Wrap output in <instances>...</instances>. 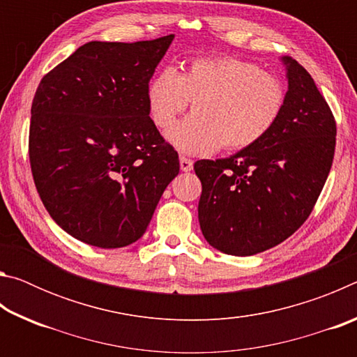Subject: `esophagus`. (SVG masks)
Listing matches in <instances>:
<instances>
[{
	"instance_id": "obj_1",
	"label": "esophagus",
	"mask_w": 357,
	"mask_h": 357,
	"mask_svg": "<svg viewBox=\"0 0 357 357\" xmlns=\"http://www.w3.org/2000/svg\"><path fill=\"white\" fill-rule=\"evenodd\" d=\"M179 165H181V170H183V172H190L193 168V162L190 159H187V157L181 155L179 157Z\"/></svg>"
}]
</instances>
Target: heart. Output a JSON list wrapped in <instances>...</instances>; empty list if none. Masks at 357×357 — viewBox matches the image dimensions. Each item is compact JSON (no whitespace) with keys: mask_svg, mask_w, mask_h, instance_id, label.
<instances>
[{"mask_svg":"<svg viewBox=\"0 0 357 357\" xmlns=\"http://www.w3.org/2000/svg\"><path fill=\"white\" fill-rule=\"evenodd\" d=\"M279 77L239 58H197L183 70L164 68L146 89L153 123L167 129L189 102L192 114L168 130L167 138L185 154L250 148L269 134L285 107Z\"/></svg>","mask_w":357,"mask_h":357,"instance_id":"heart-1","label":"heart"}]
</instances>
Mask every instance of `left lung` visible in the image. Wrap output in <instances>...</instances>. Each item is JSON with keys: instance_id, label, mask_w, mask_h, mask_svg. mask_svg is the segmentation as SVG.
<instances>
[{"instance_id": "left-lung-1", "label": "left lung", "mask_w": 357, "mask_h": 357, "mask_svg": "<svg viewBox=\"0 0 357 357\" xmlns=\"http://www.w3.org/2000/svg\"><path fill=\"white\" fill-rule=\"evenodd\" d=\"M287 68L285 107L273 130L227 159L197 160L198 220L204 239L228 255L250 257L280 244L310 215L335 151V119L296 59Z\"/></svg>"}]
</instances>
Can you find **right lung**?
Masks as SVG:
<instances>
[{
	"instance_id": "obj_1",
	"label": "right lung",
	"mask_w": 357,
	"mask_h": 357,
	"mask_svg": "<svg viewBox=\"0 0 357 357\" xmlns=\"http://www.w3.org/2000/svg\"><path fill=\"white\" fill-rule=\"evenodd\" d=\"M174 34L93 40L36 89L29 162L48 214L70 236L100 249L140 239L179 157L149 118L146 89Z\"/></svg>"
}]
</instances>
